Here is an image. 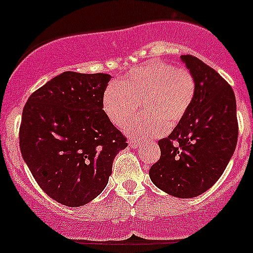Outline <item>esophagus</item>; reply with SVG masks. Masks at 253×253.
I'll return each mask as SVG.
<instances>
[{
  "instance_id": "34e87169",
  "label": "esophagus",
  "mask_w": 253,
  "mask_h": 253,
  "mask_svg": "<svg viewBox=\"0 0 253 253\" xmlns=\"http://www.w3.org/2000/svg\"><path fill=\"white\" fill-rule=\"evenodd\" d=\"M128 143H129V146H130V147H133V148H137V147L139 146L142 142H140L139 139H129Z\"/></svg>"
}]
</instances>
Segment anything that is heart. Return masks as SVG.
<instances>
[{
    "mask_svg": "<svg viewBox=\"0 0 253 253\" xmlns=\"http://www.w3.org/2000/svg\"><path fill=\"white\" fill-rule=\"evenodd\" d=\"M196 96V80L190 69L152 60L133 69L116 84L106 87L102 107L109 119L125 126L139 110L128 131L140 137H157L166 128H175L189 113Z\"/></svg>",
    "mask_w": 253,
    "mask_h": 253,
    "instance_id": "1",
    "label": "heart"
}]
</instances>
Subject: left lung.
Returning <instances> with one entry per match:
<instances>
[{
  "instance_id": "8db88e82",
  "label": "left lung",
  "mask_w": 253,
  "mask_h": 253,
  "mask_svg": "<svg viewBox=\"0 0 253 253\" xmlns=\"http://www.w3.org/2000/svg\"><path fill=\"white\" fill-rule=\"evenodd\" d=\"M196 80L189 113L158 142L161 157L149 177L158 189L181 199L205 193L222 176L238 138L236 96L215 69L191 54L181 55Z\"/></svg>"
}]
</instances>
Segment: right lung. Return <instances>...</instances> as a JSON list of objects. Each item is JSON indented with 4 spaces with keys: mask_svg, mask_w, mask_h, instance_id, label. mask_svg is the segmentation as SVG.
Returning <instances> with one entry per match:
<instances>
[{
    "mask_svg": "<svg viewBox=\"0 0 253 253\" xmlns=\"http://www.w3.org/2000/svg\"><path fill=\"white\" fill-rule=\"evenodd\" d=\"M110 76L67 72L31 93L22 110V158L42 190L67 207L102 193L126 138L102 110Z\"/></svg>",
    "mask_w": 253,
    "mask_h": 253,
    "instance_id": "obj_1",
    "label": "right lung"
}]
</instances>
